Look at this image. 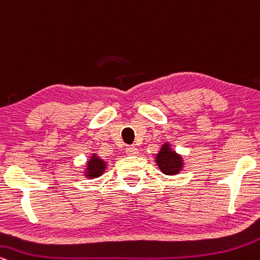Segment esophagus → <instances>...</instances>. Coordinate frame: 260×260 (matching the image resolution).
Returning <instances> with one entry per match:
<instances>
[{
  "label": "esophagus",
  "mask_w": 260,
  "mask_h": 260,
  "mask_svg": "<svg viewBox=\"0 0 260 260\" xmlns=\"http://www.w3.org/2000/svg\"><path fill=\"white\" fill-rule=\"evenodd\" d=\"M127 155H137L139 154V149L136 148V146H127L126 149H125Z\"/></svg>",
  "instance_id": "obj_1"
}]
</instances>
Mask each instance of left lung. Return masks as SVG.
<instances>
[{
	"mask_svg": "<svg viewBox=\"0 0 260 260\" xmlns=\"http://www.w3.org/2000/svg\"><path fill=\"white\" fill-rule=\"evenodd\" d=\"M155 163L159 167L160 172L166 175H176L184 167L182 157L175 151H173L168 142L161 146L160 151L155 157Z\"/></svg>",
	"mask_w": 260,
	"mask_h": 260,
	"instance_id": "left-lung-1",
	"label": "left lung"
}]
</instances>
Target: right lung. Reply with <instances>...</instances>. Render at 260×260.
I'll list each match as a JSON object with an SVG mask.
<instances>
[{
	"instance_id": "right-lung-1",
	"label": "right lung",
	"mask_w": 260,
	"mask_h": 260,
	"mask_svg": "<svg viewBox=\"0 0 260 260\" xmlns=\"http://www.w3.org/2000/svg\"><path fill=\"white\" fill-rule=\"evenodd\" d=\"M106 161L101 159L100 157H97L96 153L91 155V158L88 159L86 164V170H85V176L88 179H94L99 178L102 175L106 170Z\"/></svg>"
}]
</instances>
